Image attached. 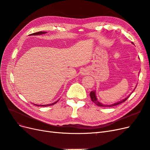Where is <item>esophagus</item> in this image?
Masks as SVG:
<instances>
[{"mask_svg":"<svg viewBox=\"0 0 150 150\" xmlns=\"http://www.w3.org/2000/svg\"><path fill=\"white\" fill-rule=\"evenodd\" d=\"M86 72H85V71H84V72H82V73H83V75H84V74H86Z\"/></svg>","mask_w":150,"mask_h":150,"instance_id":"1","label":"esophagus"}]
</instances>
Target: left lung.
Instances as JSON below:
<instances>
[{
  "mask_svg": "<svg viewBox=\"0 0 150 150\" xmlns=\"http://www.w3.org/2000/svg\"><path fill=\"white\" fill-rule=\"evenodd\" d=\"M131 43H132L133 44H134L133 42H131ZM133 91H134V90H133ZM133 91L132 92H133ZM131 94H130L129 95H128V96H127L126 98H125V99H122V100H121L120 101H118V102H116V103H114V104H109V105H108V104H104L100 103V102H99V101L98 100V98H97V96H96V90L92 91L90 93V97H91V100H92L95 104H96V105H98V106H102V107H111V106H116V105H118V104H121V103H122L125 102V101L126 100V99L129 97Z\"/></svg>",
  "mask_w": 150,
  "mask_h": 150,
  "instance_id": "1",
  "label": "left lung"
}]
</instances>
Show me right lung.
<instances>
[{
	"instance_id": "obj_1",
	"label": "right lung",
	"mask_w": 150,
	"mask_h": 150,
	"mask_svg": "<svg viewBox=\"0 0 150 150\" xmlns=\"http://www.w3.org/2000/svg\"><path fill=\"white\" fill-rule=\"evenodd\" d=\"M47 32H43V31H40V32H38V33H34V34H30V35H42V34H46ZM59 100L56 101V102L54 103H52L51 104H43V105H39V104H34V105L37 106H51V105H53V104H56Z\"/></svg>"
}]
</instances>
